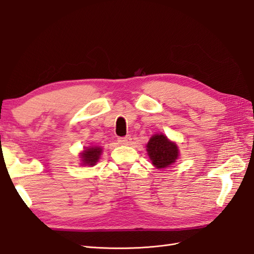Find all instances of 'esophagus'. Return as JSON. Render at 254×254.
<instances>
[{
  "label": "esophagus",
  "mask_w": 254,
  "mask_h": 254,
  "mask_svg": "<svg viewBox=\"0 0 254 254\" xmlns=\"http://www.w3.org/2000/svg\"><path fill=\"white\" fill-rule=\"evenodd\" d=\"M118 142L122 145H129L130 143H131V136L130 135H126L124 137H119L118 139Z\"/></svg>",
  "instance_id": "esophagus-1"
}]
</instances>
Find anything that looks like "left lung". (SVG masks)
I'll use <instances>...</instances> for the list:
<instances>
[{"instance_id": "left-lung-1", "label": "left lung", "mask_w": 254, "mask_h": 254, "mask_svg": "<svg viewBox=\"0 0 254 254\" xmlns=\"http://www.w3.org/2000/svg\"><path fill=\"white\" fill-rule=\"evenodd\" d=\"M146 147L151 163L157 168L168 167L174 164L179 157L178 146L162 133L153 134Z\"/></svg>"}]
</instances>
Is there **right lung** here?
<instances>
[{
	"label": "right lung",
	"instance_id": "obj_1",
	"mask_svg": "<svg viewBox=\"0 0 254 254\" xmlns=\"http://www.w3.org/2000/svg\"><path fill=\"white\" fill-rule=\"evenodd\" d=\"M102 147L99 146H92V147H86L81 153L80 158L82 161L83 165L93 166L96 164L97 161L99 160V157L102 155Z\"/></svg>",
	"mask_w": 254,
	"mask_h": 254
}]
</instances>
